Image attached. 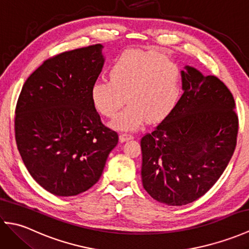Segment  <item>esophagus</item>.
<instances>
[{
    "label": "esophagus",
    "instance_id": "esophagus-1",
    "mask_svg": "<svg viewBox=\"0 0 249 249\" xmlns=\"http://www.w3.org/2000/svg\"><path fill=\"white\" fill-rule=\"evenodd\" d=\"M131 139H134V136L131 134H127V133H121L120 134V140L122 142L128 141V140H131Z\"/></svg>",
    "mask_w": 249,
    "mask_h": 249
}]
</instances>
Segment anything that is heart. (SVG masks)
I'll return each instance as SVG.
<instances>
[{
	"mask_svg": "<svg viewBox=\"0 0 249 249\" xmlns=\"http://www.w3.org/2000/svg\"><path fill=\"white\" fill-rule=\"evenodd\" d=\"M182 71L176 62L153 51L128 50L110 68V80H97L91 88L94 107L113 118L126 103L129 106L116 116L115 128L133 130L147 122L167 116L181 95Z\"/></svg>",
	"mask_w": 249,
	"mask_h": 249,
	"instance_id": "1",
	"label": "heart"
}]
</instances>
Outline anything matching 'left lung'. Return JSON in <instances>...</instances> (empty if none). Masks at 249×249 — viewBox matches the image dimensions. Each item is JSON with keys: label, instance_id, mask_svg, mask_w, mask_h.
<instances>
[{"label": "left lung", "instance_id": "obj_1", "mask_svg": "<svg viewBox=\"0 0 249 249\" xmlns=\"http://www.w3.org/2000/svg\"><path fill=\"white\" fill-rule=\"evenodd\" d=\"M184 92L152 133L141 138V177L153 199L184 205L218 181L233 155L239 118L229 89L215 76L186 66Z\"/></svg>", "mask_w": 249, "mask_h": 249}]
</instances>
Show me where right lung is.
Returning a JSON list of instances; mask_svg holds the SVG:
<instances>
[{"label":"right lung","mask_w":249,"mask_h":249,"mask_svg":"<svg viewBox=\"0 0 249 249\" xmlns=\"http://www.w3.org/2000/svg\"><path fill=\"white\" fill-rule=\"evenodd\" d=\"M102 50L96 44L47 59L26 79L16 105L21 158L32 178L55 196H76L96 184L119 142L91 98Z\"/></svg>","instance_id":"add662e5"}]
</instances>
